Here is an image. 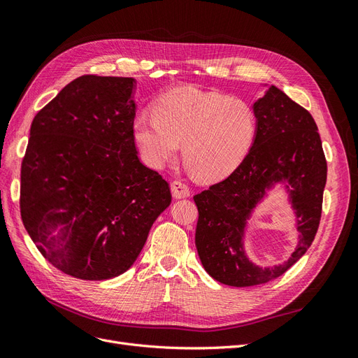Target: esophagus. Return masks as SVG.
Returning a JSON list of instances; mask_svg holds the SVG:
<instances>
[{"instance_id": "34e87169", "label": "esophagus", "mask_w": 358, "mask_h": 358, "mask_svg": "<svg viewBox=\"0 0 358 358\" xmlns=\"http://www.w3.org/2000/svg\"><path fill=\"white\" fill-rule=\"evenodd\" d=\"M171 194L175 199H187V197H189L191 189L183 180H173L171 182Z\"/></svg>"}]
</instances>
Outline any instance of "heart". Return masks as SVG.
I'll return each instance as SVG.
<instances>
[{"label": "heart", "mask_w": 358, "mask_h": 358, "mask_svg": "<svg viewBox=\"0 0 358 358\" xmlns=\"http://www.w3.org/2000/svg\"><path fill=\"white\" fill-rule=\"evenodd\" d=\"M257 131L252 107L197 86H178L154 104V116L140 113L133 134L146 162L164 166L183 142V157L199 178L221 180L242 164Z\"/></svg>", "instance_id": "obj_1"}]
</instances>
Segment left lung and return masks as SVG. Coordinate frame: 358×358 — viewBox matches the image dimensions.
<instances>
[{"label":"left lung","instance_id":"1","mask_svg":"<svg viewBox=\"0 0 358 358\" xmlns=\"http://www.w3.org/2000/svg\"><path fill=\"white\" fill-rule=\"evenodd\" d=\"M257 131L248 155L231 175L194 201L199 209L196 246L206 272L221 284L252 287L276 279L312 245L321 220L327 180L318 127L312 115L276 86L254 103ZM276 182H284L301 233L285 264L259 268L245 257V222Z\"/></svg>","mask_w":358,"mask_h":358}]
</instances>
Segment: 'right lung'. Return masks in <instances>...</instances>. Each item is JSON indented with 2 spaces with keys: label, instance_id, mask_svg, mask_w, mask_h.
Here are the masks:
<instances>
[{
  "label": "right lung",
  "instance_id": "1",
  "mask_svg": "<svg viewBox=\"0 0 358 358\" xmlns=\"http://www.w3.org/2000/svg\"><path fill=\"white\" fill-rule=\"evenodd\" d=\"M134 86L133 78L80 76L31 124L20 216L41 255L73 278L127 272L171 203L169 183L137 155Z\"/></svg>",
  "mask_w": 358,
  "mask_h": 358
}]
</instances>
